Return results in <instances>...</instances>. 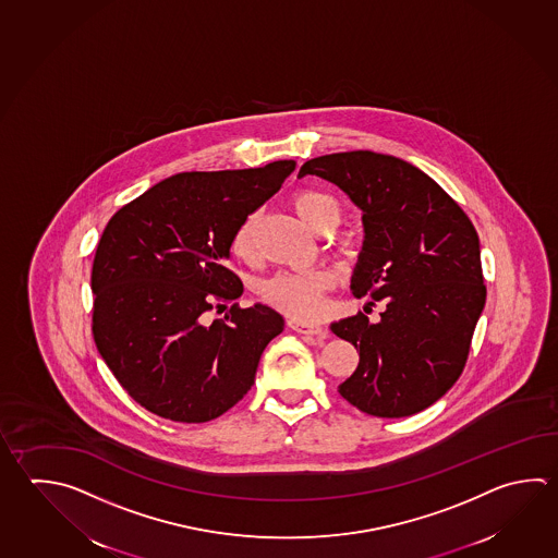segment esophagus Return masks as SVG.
Masks as SVG:
<instances>
[{"mask_svg": "<svg viewBox=\"0 0 558 558\" xmlns=\"http://www.w3.org/2000/svg\"><path fill=\"white\" fill-rule=\"evenodd\" d=\"M288 327L294 329L298 333H305V336H322L324 333V327L319 324H312V322H304V319H288Z\"/></svg>", "mask_w": 558, "mask_h": 558, "instance_id": "esophagus-1", "label": "esophagus"}]
</instances>
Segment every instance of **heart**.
Listing matches in <instances>:
<instances>
[{
	"label": "heart",
	"instance_id": "heart-1",
	"mask_svg": "<svg viewBox=\"0 0 558 558\" xmlns=\"http://www.w3.org/2000/svg\"><path fill=\"white\" fill-rule=\"evenodd\" d=\"M292 207L298 217L307 222L319 234L336 231L341 222L343 209L341 203L326 191L304 187L292 195ZM260 210H253L242 219L241 225L232 234V254L241 260L253 263L258 256V229H260ZM333 284L331 274L324 268L310 270H284L266 278L258 286V294L263 302L276 307L278 312L294 317H314L322 310L324 295Z\"/></svg>",
	"mask_w": 558,
	"mask_h": 558
}]
</instances>
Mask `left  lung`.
<instances>
[{
    "instance_id": "left-lung-1",
    "label": "left lung",
    "mask_w": 558,
    "mask_h": 558,
    "mask_svg": "<svg viewBox=\"0 0 558 558\" xmlns=\"http://www.w3.org/2000/svg\"><path fill=\"white\" fill-rule=\"evenodd\" d=\"M304 175L336 183L363 210L351 290L387 305L379 324L363 312L331 324L359 351L339 395L379 418L428 409L462 375L485 305L470 217L421 169L367 149L310 159L298 173Z\"/></svg>"
}]
</instances>
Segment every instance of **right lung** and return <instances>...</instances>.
Returning <instances> with one entry per match:
<instances>
[{"label":"right lung","mask_w":558,"mask_h":558,"mask_svg":"<svg viewBox=\"0 0 558 558\" xmlns=\"http://www.w3.org/2000/svg\"><path fill=\"white\" fill-rule=\"evenodd\" d=\"M295 169L187 171L118 209L96 246V349L122 389L173 422L221 416L251 390L264 348L284 329L268 305L241 307L227 263L236 227ZM232 307L208 324V312Z\"/></svg>","instance_id":"1"}]
</instances>
